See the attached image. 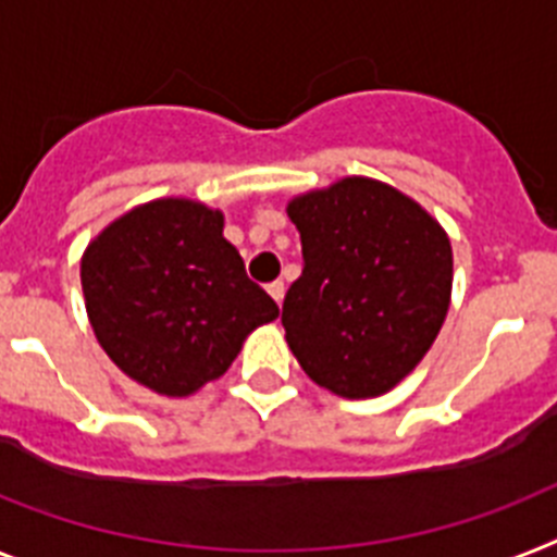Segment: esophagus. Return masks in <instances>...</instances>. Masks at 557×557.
Returning <instances> with one entry per match:
<instances>
[{
  "mask_svg": "<svg viewBox=\"0 0 557 557\" xmlns=\"http://www.w3.org/2000/svg\"><path fill=\"white\" fill-rule=\"evenodd\" d=\"M269 294L277 300V306L283 302V297H286V283L283 280H274V283H269Z\"/></svg>",
  "mask_w": 557,
  "mask_h": 557,
  "instance_id": "1",
  "label": "esophagus"
}]
</instances>
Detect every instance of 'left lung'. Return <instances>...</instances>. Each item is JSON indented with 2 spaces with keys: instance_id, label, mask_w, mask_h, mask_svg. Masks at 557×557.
Listing matches in <instances>:
<instances>
[{
  "instance_id": "left-lung-1",
  "label": "left lung",
  "mask_w": 557,
  "mask_h": 557,
  "mask_svg": "<svg viewBox=\"0 0 557 557\" xmlns=\"http://www.w3.org/2000/svg\"><path fill=\"white\" fill-rule=\"evenodd\" d=\"M286 212L306 260L283 302L288 348L331 394H387L442 331L450 237L422 203L366 175L294 195Z\"/></svg>"
}]
</instances>
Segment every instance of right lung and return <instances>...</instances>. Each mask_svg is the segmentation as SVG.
Returning <instances> with one entry per match:
<instances>
[{"instance_id": "1", "label": "right lung", "mask_w": 557, "mask_h": 557, "mask_svg": "<svg viewBox=\"0 0 557 557\" xmlns=\"http://www.w3.org/2000/svg\"><path fill=\"white\" fill-rule=\"evenodd\" d=\"M87 320L129 380L184 399L221 380L280 308L246 277L223 212L156 198L107 223L82 255Z\"/></svg>"}]
</instances>
